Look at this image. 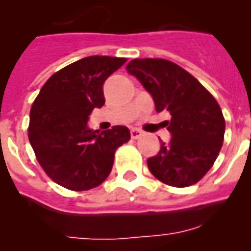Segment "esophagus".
Instances as JSON below:
<instances>
[{
    "mask_svg": "<svg viewBox=\"0 0 251 251\" xmlns=\"http://www.w3.org/2000/svg\"><path fill=\"white\" fill-rule=\"evenodd\" d=\"M141 136H142V130L137 129V128H133V129H130V137H132L133 139L139 138Z\"/></svg>",
    "mask_w": 251,
    "mask_h": 251,
    "instance_id": "34e87169",
    "label": "esophagus"
}]
</instances>
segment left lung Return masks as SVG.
I'll return each mask as SVG.
<instances>
[{
	"mask_svg": "<svg viewBox=\"0 0 251 251\" xmlns=\"http://www.w3.org/2000/svg\"><path fill=\"white\" fill-rule=\"evenodd\" d=\"M127 72L151 94L157 112L168 110L171 139L161 141L147 159L152 175L163 183L187 187L212 167L224 142L225 119L216 99L185 69L163 59H134Z\"/></svg>",
	"mask_w": 251,
	"mask_h": 251,
	"instance_id": "1",
	"label": "left lung"
}]
</instances>
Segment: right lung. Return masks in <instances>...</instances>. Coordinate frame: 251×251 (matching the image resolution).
<instances>
[{
    "label": "right lung",
    "instance_id": "obj_1",
    "mask_svg": "<svg viewBox=\"0 0 251 251\" xmlns=\"http://www.w3.org/2000/svg\"><path fill=\"white\" fill-rule=\"evenodd\" d=\"M127 59L84 57L55 73L40 90L30 112L28 139L36 158L54 182L85 191L109 176L114 153L130 139L124 126L94 130L88 121L105 103L104 81Z\"/></svg>",
    "mask_w": 251,
    "mask_h": 251
}]
</instances>
